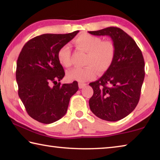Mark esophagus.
I'll return each instance as SVG.
<instances>
[{"label":"esophagus","mask_w":160,"mask_h":160,"mask_svg":"<svg viewBox=\"0 0 160 160\" xmlns=\"http://www.w3.org/2000/svg\"><path fill=\"white\" fill-rule=\"evenodd\" d=\"M85 85H86L85 83H82V82H79V83H78V87H79L80 89L83 88Z\"/></svg>","instance_id":"1"}]
</instances>
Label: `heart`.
I'll list each match as a JSON object with an SVG mask.
<instances>
[{
	"instance_id": "1",
	"label": "heart",
	"mask_w": 160,
	"mask_h": 160,
	"mask_svg": "<svg viewBox=\"0 0 160 160\" xmlns=\"http://www.w3.org/2000/svg\"><path fill=\"white\" fill-rule=\"evenodd\" d=\"M75 45L88 53L84 68H75L67 72V78L70 80L84 82L95 78L99 73L107 71L112 66L116 56V47L111 40L103 41L102 38L90 34H82L74 41ZM57 58L62 66L68 68L71 66V51L69 45L65 44L59 48Z\"/></svg>"
}]
</instances>
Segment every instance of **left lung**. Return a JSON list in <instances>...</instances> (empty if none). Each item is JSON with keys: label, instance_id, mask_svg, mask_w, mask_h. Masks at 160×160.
I'll list each match as a JSON object with an SVG mask.
<instances>
[{"label": "left lung", "instance_id": "8db88e82", "mask_svg": "<svg viewBox=\"0 0 160 160\" xmlns=\"http://www.w3.org/2000/svg\"><path fill=\"white\" fill-rule=\"evenodd\" d=\"M88 32L110 37L116 47L112 66L99 80L90 83L94 91L90 108L103 120L119 121L130 114L139 102L145 78L144 58L135 42L120 28L110 27Z\"/></svg>", "mask_w": 160, "mask_h": 160}]
</instances>
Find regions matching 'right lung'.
<instances>
[{"label":"right lung","instance_id":"add662e5","mask_svg":"<svg viewBox=\"0 0 160 160\" xmlns=\"http://www.w3.org/2000/svg\"><path fill=\"white\" fill-rule=\"evenodd\" d=\"M78 32L37 36L26 43L19 55L18 95L28 114L40 123L49 124L61 119L67 112L70 97L78 90L76 81L62 85L58 82L65 72L57 58L59 48Z\"/></svg>","mask_w":160,"mask_h":160}]
</instances>
